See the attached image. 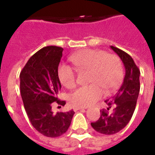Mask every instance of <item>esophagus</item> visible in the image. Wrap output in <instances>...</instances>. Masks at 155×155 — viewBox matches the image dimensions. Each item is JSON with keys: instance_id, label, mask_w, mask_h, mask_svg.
I'll return each mask as SVG.
<instances>
[{"instance_id": "1", "label": "esophagus", "mask_w": 155, "mask_h": 155, "mask_svg": "<svg viewBox=\"0 0 155 155\" xmlns=\"http://www.w3.org/2000/svg\"><path fill=\"white\" fill-rule=\"evenodd\" d=\"M84 109H86L85 107H78V106H74V107H73V110H74V111H77L79 110H84Z\"/></svg>"}]
</instances>
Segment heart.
<instances>
[{
  "label": "heart",
  "mask_w": 155,
  "mask_h": 155,
  "mask_svg": "<svg viewBox=\"0 0 155 155\" xmlns=\"http://www.w3.org/2000/svg\"><path fill=\"white\" fill-rule=\"evenodd\" d=\"M70 60L78 71H89L88 81L92 83L79 88L70 95V102L74 106L87 107L94 104L103 96L102 89L106 93L112 92L123 79V64L116 54L87 49L73 54ZM58 78L67 89L75 86V73L69 66L59 67Z\"/></svg>",
  "instance_id": "obj_1"
}]
</instances>
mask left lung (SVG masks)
Returning a JSON list of instances; mask_svg holds the SVG:
<instances>
[{
	"instance_id": "left-lung-1",
	"label": "left lung",
	"mask_w": 155,
	"mask_h": 155,
	"mask_svg": "<svg viewBox=\"0 0 155 155\" xmlns=\"http://www.w3.org/2000/svg\"><path fill=\"white\" fill-rule=\"evenodd\" d=\"M110 48L123 62L125 75L118 92L110 100L104 101L108 105L107 109L101 110L100 119L91 123L94 130L107 135L120 132L130 122L135 110L140 89V71L132 57L120 49L112 45ZM112 106L114 107L113 112L109 113L107 110Z\"/></svg>"
}]
</instances>
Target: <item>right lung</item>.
Returning a JSON list of instances; mask_svg holds the SVG:
<instances>
[{"instance_id": "right-lung-1", "label": "right lung", "mask_w": 155, "mask_h": 155, "mask_svg": "<svg viewBox=\"0 0 155 155\" xmlns=\"http://www.w3.org/2000/svg\"><path fill=\"white\" fill-rule=\"evenodd\" d=\"M63 48L51 45L41 49L29 59L20 74L21 94L31 123L43 135L51 138L64 134L71 125L74 112L52 111V103L64 106L65 101L58 100L61 84L58 66Z\"/></svg>"}]
</instances>
